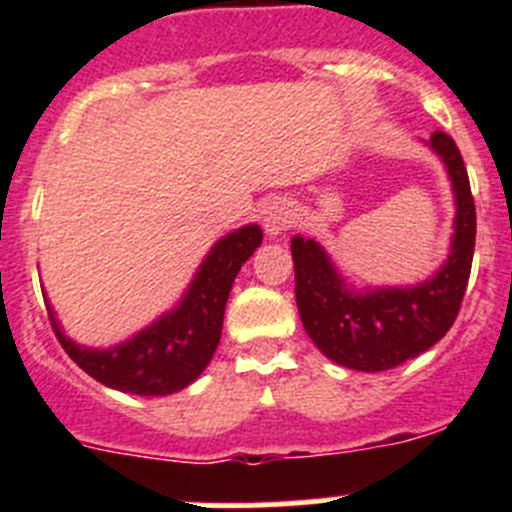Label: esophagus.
I'll use <instances>...</instances> for the list:
<instances>
[{"instance_id":"34e87169","label":"esophagus","mask_w":512,"mask_h":512,"mask_svg":"<svg viewBox=\"0 0 512 512\" xmlns=\"http://www.w3.org/2000/svg\"><path fill=\"white\" fill-rule=\"evenodd\" d=\"M294 208L289 205V200L285 198H275L267 203V208L262 210V225H265V232L270 237L282 235V232L289 230L294 225Z\"/></svg>"}]
</instances>
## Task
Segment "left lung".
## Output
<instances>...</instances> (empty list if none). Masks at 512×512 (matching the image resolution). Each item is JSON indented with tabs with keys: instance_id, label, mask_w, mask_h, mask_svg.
<instances>
[{
	"instance_id": "left-lung-1",
	"label": "left lung",
	"mask_w": 512,
	"mask_h": 512,
	"mask_svg": "<svg viewBox=\"0 0 512 512\" xmlns=\"http://www.w3.org/2000/svg\"><path fill=\"white\" fill-rule=\"evenodd\" d=\"M428 146L448 168L456 198L451 252L431 280L356 292L317 240L292 237L299 317L319 352L347 369L386 371L414 359L446 337L461 309L476 247V205L453 138L436 131Z\"/></svg>"
}]
</instances>
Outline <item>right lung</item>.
Here are the masks:
<instances>
[{
  "label": "right lung",
  "instance_id": "obj_1",
  "mask_svg": "<svg viewBox=\"0 0 512 512\" xmlns=\"http://www.w3.org/2000/svg\"><path fill=\"white\" fill-rule=\"evenodd\" d=\"M260 242V225H245L220 237L195 272L183 299L151 327L116 347L89 349L71 342L61 332L49 299H44L51 327L64 352L103 386L138 396L175 394L193 384L213 359L232 282Z\"/></svg>",
  "mask_w": 512,
  "mask_h": 512
}]
</instances>
